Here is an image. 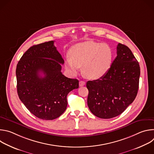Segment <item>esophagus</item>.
Here are the masks:
<instances>
[{
	"instance_id": "1",
	"label": "esophagus",
	"mask_w": 154,
	"mask_h": 154,
	"mask_svg": "<svg viewBox=\"0 0 154 154\" xmlns=\"http://www.w3.org/2000/svg\"><path fill=\"white\" fill-rule=\"evenodd\" d=\"M85 84H86V82H84V81L81 80V81L79 82V86H83L85 85Z\"/></svg>"
}]
</instances>
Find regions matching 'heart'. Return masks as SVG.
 Instances as JSON below:
<instances>
[{
	"instance_id": "obj_1",
	"label": "heart",
	"mask_w": 154,
	"mask_h": 154,
	"mask_svg": "<svg viewBox=\"0 0 154 154\" xmlns=\"http://www.w3.org/2000/svg\"><path fill=\"white\" fill-rule=\"evenodd\" d=\"M65 58V66L72 74H77L83 66V73L91 79L103 77L110 68L113 52L107 44L87 41L75 45Z\"/></svg>"
}]
</instances>
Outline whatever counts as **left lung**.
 I'll use <instances>...</instances> for the list:
<instances>
[{
    "label": "left lung",
    "mask_w": 154,
    "mask_h": 154,
    "mask_svg": "<svg viewBox=\"0 0 154 154\" xmlns=\"http://www.w3.org/2000/svg\"><path fill=\"white\" fill-rule=\"evenodd\" d=\"M140 68L131 50L122 44L107 73L99 79L88 81V106L102 119H110L124 112L135 100L139 88Z\"/></svg>",
    "instance_id": "8db88e82"
}]
</instances>
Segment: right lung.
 Wrapping results in <instances>:
<instances>
[{"label": "right lung", "mask_w": 154, "mask_h": 154, "mask_svg": "<svg viewBox=\"0 0 154 154\" xmlns=\"http://www.w3.org/2000/svg\"><path fill=\"white\" fill-rule=\"evenodd\" d=\"M54 44L51 41L30 48L16 70L20 100L31 113L43 120L60 116L66 109L68 93L79 88L77 79L61 72L64 60Z\"/></svg>", "instance_id": "right-lung-1"}]
</instances>
